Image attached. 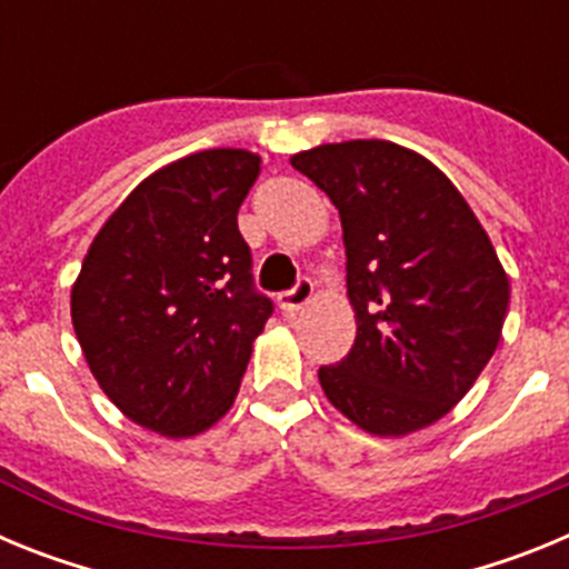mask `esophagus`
<instances>
[{
  "mask_svg": "<svg viewBox=\"0 0 569 569\" xmlns=\"http://www.w3.org/2000/svg\"><path fill=\"white\" fill-rule=\"evenodd\" d=\"M310 299H313V281H310L308 276H301V279L296 281L293 288L281 290V293H279V308L284 310V313H296V310L305 308V305H308Z\"/></svg>",
  "mask_w": 569,
  "mask_h": 569,
  "instance_id": "obj_1",
  "label": "esophagus"
}]
</instances>
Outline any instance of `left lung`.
<instances>
[{
    "mask_svg": "<svg viewBox=\"0 0 569 569\" xmlns=\"http://www.w3.org/2000/svg\"><path fill=\"white\" fill-rule=\"evenodd\" d=\"M341 219L356 341L321 390L367 433L405 436L461 401L499 345L510 281L485 228L425 156L379 139L290 159Z\"/></svg>",
    "mask_w": 569,
    "mask_h": 569,
    "instance_id": "8db88e82",
    "label": "left lung"
}]
</instances>
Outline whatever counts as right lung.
Wrapping results in <instances>:
<instances>
[{
    "label": "right lung",
    "instance_id": "1",
    "mask_svg": "<svg viewBox=\"0 0 569 569\" xmlns=\"http://www.w3.org/2000/svg\"><path fill=\"white\" fill-rule=\"evenodd\" d=\"M259 156L216 148L148 176L99 230L70 316L110 401L153 433L222 419L273 313L239 233Z\"/></svg>",
    "mask_w": 569,
    "mask_h": 569
}]
</instances>
